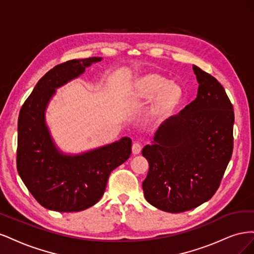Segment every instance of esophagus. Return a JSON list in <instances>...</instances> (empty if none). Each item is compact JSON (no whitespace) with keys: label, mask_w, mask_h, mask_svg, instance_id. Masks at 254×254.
Returning a JSON list of instances; mask_svg holds the SVG:
<instances>
[{"label":"esophagus","mask_w":254,"mask_h":254,"mask_svg":"<svg viewBox=\"0 0 254 254\" xmlns=\"http://www.w3.org/2000/svg\"><path fill=\"white\" fill-rule=\"evenodd\" d=\"M142 150V145L137 142H134L132 144V153L133 155H139Z\"/></svg>","instance_id":"esophagus-1"}]
</instances>
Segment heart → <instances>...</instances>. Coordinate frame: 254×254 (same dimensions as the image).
<instances>
[{"label":"heart","mask_w":254,"mask_h":254,"mask_svg":"<svg viewBox=\"0 0 254 254\" xmlns=\"http://www.w3.org/2000/svg\"><path fill=\"white\" fill-rule=\"evenodd\" d=\"M134 96L137 101L152 100L149 118L152 122H162L177 110L183 99V90L178 83L168 81L165 76L149 73L135 80Z\"/></svg>","instance_id":"b5f03b06"}]
</instances>
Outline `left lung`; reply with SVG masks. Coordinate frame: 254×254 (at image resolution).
<instances>
[{
	"label": "left lung",
	"mask_w": 254,
	"mask_h": 254,
	"mask_svg": "<svg viewBox=\"0 0 254 254\" xmlns=\"http://www.w3.org/2000/svg\"><path fill=\"white\" fill-rule=\"evenodd\" d=\"M193 70L199 83L195 101L164 122L142 150L149 164L144 196L170 213L210 200L233 151V106L216 78L196 65Z\"/></svg>",
	"instance_id": "8db88e82"
}]
</instances>
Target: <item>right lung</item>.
Returning a JSON list of instances; mask_svg holds the SVG:
<instances>
[{
  "label": "right lung",
  "mask_w": 254,
  "mask_h": 254,
  "mask_svg": "<svg viewBox=\"0 0 254 254\" xmlns=\"http://www.w3.org/2000/svg\"><path fill=\"white\" fill-rule=\"evenodd\" d=\"M101 60L73 59L54 66L38 81L20 110L17 170L30 194L49 210L78 212L94 205L111 172L131 155L132 143L127 136L81 155H64L45 125L44 112L55 90Z\"/></svg>",
  "instance_id": "obj_1"
}]
</instances>
